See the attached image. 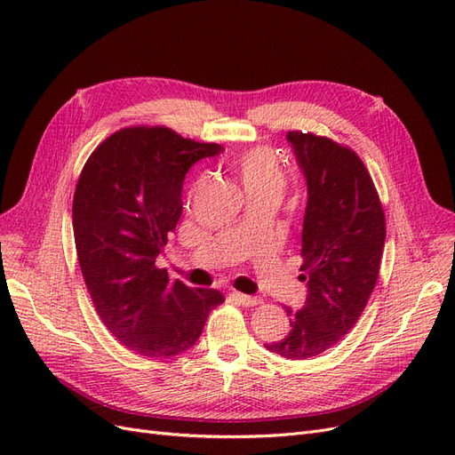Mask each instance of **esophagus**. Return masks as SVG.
<instances>
[{"instance_id":"1","label":"esophagus","mask_w":455,"mask_h":455,"mask_svg":"<svg viewBox=\"0 0 455 455\" xmlns=\"http://www.w3.org/2000/svg\"><path fill=\"white\" fill-rule=\"evenodd\" d=\"M233 298H235L239 304L246 306V307H252L261 304V299L258 296H249V294H243V292H233Z\"/></svg>"}]
</instances>
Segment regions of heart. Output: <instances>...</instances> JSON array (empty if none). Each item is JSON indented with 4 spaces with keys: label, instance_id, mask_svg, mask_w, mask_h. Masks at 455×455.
Wrapping results in <instances>:
<instances>
[{
    "label": "heart",
    "instance_id": "obj_1",
    "mask_svg": "<svg viewBox=\"0 0 455 455\" xmlns=\"http://www.w3.org/2000/svg\"><path fill=\"white\" fill-rule=\"evenodd\" d=\"M235 172L246 197L256 194L279 196L284 189V172L267 148H252L235 161Z\"/></svg>",
    "mask_w": 455,
    "mask_h": 455
}]
</instances>
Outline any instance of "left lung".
Segmentation results:
<instances>
[{
    "mask_svg": "<svg viewBox=\"0 0 455 455\" xmlns=\"http://www.w3.org/2000/svg\"><path fill=\"white\" fill-rule=\"evenodd\" d=\"M307 182L301 229V309L286 307L291 330L266 347L304 361L334 347L359 321L379 275L385 214L361 157L326 136L286 134Z\"/></svg>",
    "mask_w": 455,
    "mask_h": 455,
    "instance_id": "obj_1",
    "label": "left lung"
}]
</instances>
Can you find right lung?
I'll return each instance as SVG.
<instances>
[{"label":"right lung","mask_w":455,"mask_h":455,"mask_svg":"<svg viewBox=\"0 0 455 455\" xmlns=\"http://www.w3.org/2000/svg\"><path fill=\"white\" fill-rule=\"evenodd\" d=\"M220 151L167 127H127L92 151L77 180L76 251L96 313L123 346L149 359L194 347L224 301L214 288L172 283L156 266L182 216L189 167Z\"/></svg>","instance_id":"1"}]
</instances>
